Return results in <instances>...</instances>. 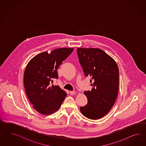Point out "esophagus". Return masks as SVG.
<instances>
[{"label":"esophagus","instance_id":"34e87169","mask_svg":"<svg viewBox=\"0 0 146 146\" xmlns=\"http://www.w3.org/2000/svg\"><path fill=\"white\" fill-rule=\"evenodd\" d=\"M70 94L72 95H74V94H76V92H75V91H70Z\"/></svg>","mask_w":146,"mask_h":146}]
</instances>
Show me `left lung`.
I'll return each instance as SVG.
<instances>
[{
  "instance_id": "obj_1",
  "label": "left lung",
  "mask_w": 146,
  "mask_h": 146,
  "mask_svg": "<svg viewBox=\"0 0 146 146\" xmlns=\"http://www.w3.org/2000/svg\"><path fill=\"white\" fill-rule=\"evenodd\" d=\"M79 62L86 76L94 81L91 91H84L88 103L80 107L82 114L98 119L109 112L119 90V69L115 60L101 49L77 48Z\"/></svg>"
}]
</instances>
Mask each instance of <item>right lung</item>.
<instances>
[{
  "label": "right lung",
  "mask_w": 146,
  "mask_h": 146,
  "mask_svg": "<svg viewBox=\"0 0 146 146\" xmlns=\"http://www.w3.org/2000/svg\"><path fill=\"white\" fill-rule=\"evenodd\" d=\"M73 48H62L51 53L44 52L33 58L27 65L23 78L27 96L33 108L44 115L60 108L67 94L59 86L51 85L58 79L57 69L73 52Z\"/></svg>",
  "instance_id": "add662e5"
}]
</instances>
